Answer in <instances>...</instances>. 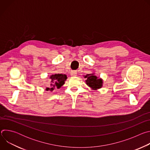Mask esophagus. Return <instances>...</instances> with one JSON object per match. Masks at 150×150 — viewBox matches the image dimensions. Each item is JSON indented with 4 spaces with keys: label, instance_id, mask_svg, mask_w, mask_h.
I'll return each instance as SVG.
<instances>
[{
    "label": "esophagus",
    "instance_id": "34e87169",
    "mask_svg": "<svg viewBox=\"0 0 150 150\" xmlns=\"http://www.w3.org/2000/svg\"><path fill=\"white\" fill-rule=\"evenodd\" d=\"M77 74V72L75 71H72L71 72V75L72 76H76Z\"/></svg>",
    "mask_w": 150,
    "mask_h": 150
}]
</instances>
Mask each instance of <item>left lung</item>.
I'll return each instance as SVG.
<instances>
[{
  "instance_id": "8db88e82",
  "label": "left lung",
  "mask_w": 150,
  "mask_h": 150,
  "mask_svg": "<svg viewBox=\"0 0 150 150\" xmlns=\"http://www.w3.org/2000/svg\"><path fill=\"white\" fill-rule=\"evenodd\" d=\"M85 78H87V80H85L87 85L91 88L97 90L101 88L103 80L101 78H98L94 74H87L85 76Z\"/></svg>"
}]
</instances>
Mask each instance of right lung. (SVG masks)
<instances>
[{
	"instance_id": "obj_1",
	"label": "right lung",
	"mask_w": 150,
	"mask_h": 150,
	"mask_svg": "<svg viewBox=\"0 0 150 150\" xmlns=\"http://www.w3.org/2000/svg\"><path fill=\"white\" fill-rule=\"evenodd\" d=\"M51 81V88H47L46 91H52L55 87L57 88H60L62 85L65 83V81L67 79V76L65 74H54L50 76Z\"/></svg>"
}]
</instances>
